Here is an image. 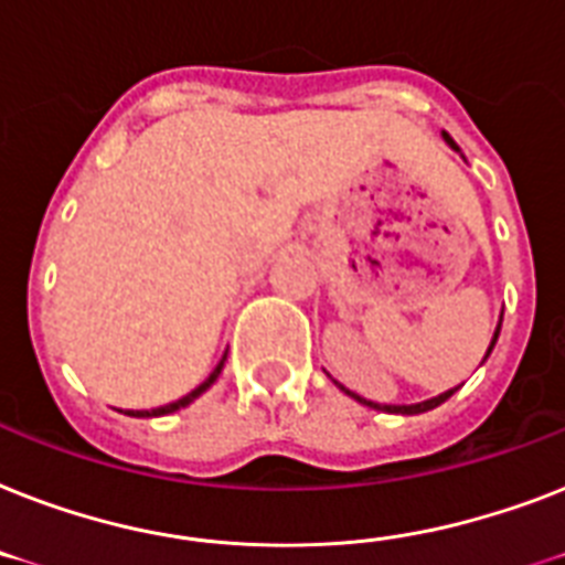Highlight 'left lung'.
<instances>
[{"mask_svg":"<svg viewBox=\"0 0 565 565\" xmlns=\"http://www.w3.org/2000/svg\"><path fill=\"white\" fill-rule=\"evenodd\" d=\"M444 141H447L449 148L456 150V153H461V150H458V145H456V141L449 139L447 132H444ZM499 328H502V319H499L497 330H493V339H490V348H488V354H484V360H488V356H490V351H493V345H497V339H499ZM333 383H337V380H333ZM337 386H339V383H337ZM339 388H342V392H345L348 397H354L356 403H362V406H369V409H380V412H394V415H420V412H429V409H435V406H441V403L447 401V397H452V394H456V388H449V392L438 394V397H429V401L409 403V406H406V403H401V406H392V403H374V401H365V397H360V394L348 392L345 386H339Z\"/></svg>","mask_w":565,"mask_h":565,"instance_id":"8db88e82","label":"left lung"}]
</instances>
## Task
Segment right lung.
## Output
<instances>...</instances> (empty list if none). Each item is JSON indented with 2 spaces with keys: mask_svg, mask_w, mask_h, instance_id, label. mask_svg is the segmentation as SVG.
I'll return each instance as SVG.
<instances>
[{
  "mask_svg": "<svg viewBox=\"0 0 565 565\" xmlns=\"http://www.w3.org/2000/svg\"><path fill=\"white\" fill-rule=\"evenodd\" d=\"M223 362H226V354H223V360L217 362V369L211 371L209 377H205L203 383H200V386L194 388V392H188L185 397H179V401L168 403V406H159V409H141V412L127 409V412H124V415H130V417H162V415H171V412H177V409H185V406H191V403H194L196 397H200V394L209 392V388L214 386V380H217V377H220V371H223Z\"/></svg>",
  "mask_w": 565,
  "mask_h": 565,
  "instance_id": "add662e5",
  "label": "right lung"
}]
</instances>
